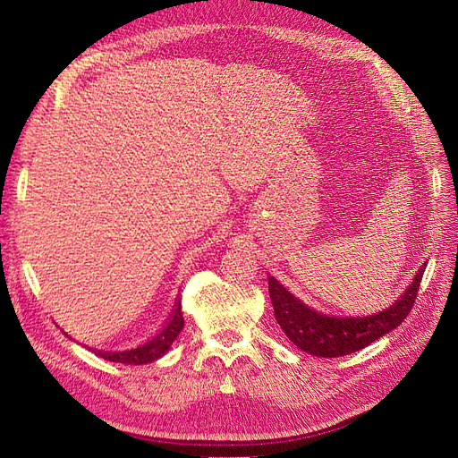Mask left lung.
Instances as JSON below:
<instances>
[{
    "label": "left lung",
    "mask_w": 458,
    "mask_h": 458,
    "mask_svg": "<svg viewBox=\"0 0 458 458\" xmlns=\"http://www.w3.org/2000/svg\"><path fill=\"white\" fill-rule=\"evenodd\" d=\"M424 269L426 263L390 308L363 317H340L317 311L288 293L286 286L275 276H269V298L275 321L296 348L310 355L328 359L355 353L405 321L417 298Z\"/></svg>",
    "instance_id": "obj_1"
}]
</instances>
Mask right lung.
Returning a JSON list of instances; mask_svg holds the SVG:
<instances>
[{
	"instance_id": "1",
	"label": "right lung",
	"mask_w": 458,
	"mask_h": 458,
	"mask_svg": "<svg viewBox=\"0 0 458 458\" xmlns=\"http://www.w3.org/2000/svg\"><path fill=\"white\" fill-rule=\"evenodd\" d=\"M183 313H182V300H177L175 310L170 317L168 325H165L157 336H152L148 342L137 345V348L131 350H122V352H103L97 350L93 352L95 355H99L106 361L113 363H122V365H147L157 361V359L164 357L165 353L170 352L172 344L175 342V338L179 336V332L183 330Z\"/></svg>"
}]
</instances>
